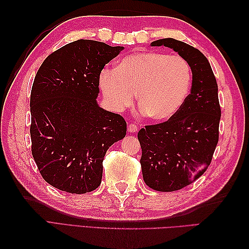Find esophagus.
Masks as SVG:
<instances>
[{
    "label": "esophagus",
    "mask_w": 249,
    "mask_h": 249,
    "mask_svg": "<svg viewBox=\"0 0 249 249\" xmlns=\"http://www.w3.org/2000/svg\"><path fill=\"white\" fill-rule=\"evenodd\" d=\"M127 129H128L129 133H136V131L138 130V126H137V125H135V124L131 123V124H129V125H128Z\"/></svg>",
    "instance_id": "34e87169"
}]
</instances>
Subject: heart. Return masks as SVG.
<instances>
[{
	"label": "heart",
	"mask_w": 249,
	"mask_h": 249,
	"mask_svg": "<svg viewBox=\"0 0 249 249\" xmlns=\"http://www.w3.org/2000/svg\"><path fill=\"white\" fill-rule=\"evenodd\" d=\"M192 86V71L179 55L162 52H139L105 70L99 87L110 107L120 111L134 103L146 118L160 122L170 119L182 107Z\"/></svg>",
	"instance_id": "b5f03b06"
}]
</instances>
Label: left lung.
<instances>
[{"instance_id":"8db88e82","label":"left lung","mask_w":249,"mask_h":249,"mask_svg":"<svg viewBox=\"0 0 249 249\" xmlns=\"http://www.w3.org/2000/svg\"><path fill=\"white\" fill-rule=\"evenodd\" d=\"M151 46L173 49L187 61L193 73L192 91L178 112L138 133L145 184L157 192H174L202 176L212 160L221 114L218 87L208 59L193 46L173 38L158 39Z\"/></svg>"}]
</instances>
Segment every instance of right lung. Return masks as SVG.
Returning a JSON list of instances; mask_svg holds the SVG:
<instances>
[{
    "label": "right lung",
    "instance_id": "right-lung-1",
    "mask_svg": "<svg viewBox=\"0 0 249 249\" xmlns=\"http://www.w3.org/2000/svg\"><path fill=\"white\" fill-rule=\"evenodd\" d=\"M124 47L78 39L44 61L31 91L32 155L47 183L86 194L103 178V160L126 135L120 114L97 103L99 76Z\"/></svg>",
    "mask_w": 249,
    "mask_h": 249
}]
</instances>
